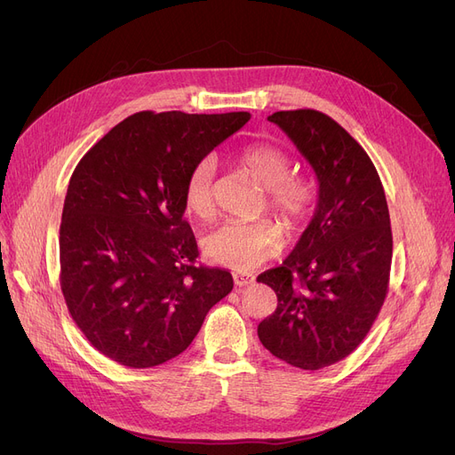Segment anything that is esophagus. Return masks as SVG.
I'll return each instance as SVG.
<instances>
[{
	"label": "esophagus",
	"mask_w": 455,
	"mask_h": 455,
	"mask_svg": "<svg viewBox=\"0 0 455 455\" xmlns=\"http://www.w3.org/2000/svg\"><path fill=\"white\" fill-rule=\"evenodd\" d=\"M233 281H235L237 286H249L254 283V275L252 273H235L233 275Z\"/></svg>",
	"instance_id": "obj_1"
}]
</instances>
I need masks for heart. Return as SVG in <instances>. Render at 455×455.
<instances>
[{
    "label": "heart",
    "instance_id": "heart-1",
    "mask_svg": "<svg viewBox=\"0 0 455 455\" xmlns=\"http://www.w3.org/2000/svg\"><path fill=\"white\" fill-rule=\"evenodd\" d=\"M237 163L266 194L267 209L291 233L306 229L315 211V188L306 178L291 176L292 159L269 144L244 148ZM186 209L199 220L216 216V161L199 159L189 171L184 188ZM283 228L271 220L252 224H226L203 239V252L214 264L237 271H249L264 264L283 249Z\"/></svg>",
    "mask_w": 455,
    "mask_h": 455
}]
</instances>
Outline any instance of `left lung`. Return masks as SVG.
I'll list each match as a JSON object with an SVG mask.
<instances>
[{"instance_id": "8db88e82", "label": "left lung", "mask_w": 455, "mask_h": 455, "mask_svg": "<svg viewBox=\"0 0 455 455\" xmlns=\"http://www.w3.org/2000/svg\"><path fill=\"white\" fill-rule=\"evenodd\" d=\"M267 119L309 161L319 201L283 266L258 275L277 294V309L258 324V338L277 359L321 370L361 346L387 296V199L374 163L332 117L288 109Z\"/></svg>"}]
</instances>
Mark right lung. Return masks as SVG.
<instances>
[{
	"mask_svg": "<svg viewBox=\"0 0 455 455\" xmlns=\"http://www.w3.org/2000/svg\"><path fill=\"white\" fill-rule=\"evenodd\" d=\"M249 119L139 112L77 163L62 209L60 288L108 359L129 368L174 359L231 292L229 271L197 266L184 188L194 164Z\"/></svg>",
	"mask_w": 455,
	"mask_h": 455,
	"instance_id": "add662e5",
	"label": "right lung"
}]
</instances>
